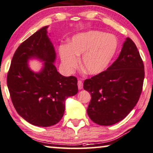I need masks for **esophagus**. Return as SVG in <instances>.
<instances>
[{
	"instance_id": "34e87169",
	"label": "esophagus",
	"mask_w": 153,
	"mask_h": 153,
	"mask_svg": "<svg viewBox=\"0 0 153 153\" xmlns=\"http://www.w3.org/2000/svg\"><path fill=\"white\" fill-rule=\"evenodd\" d=\"M77 86H78L79 90H81L83 88V83H82V82L81 80L77 81Z\"/></svg>"
}]
</instances>
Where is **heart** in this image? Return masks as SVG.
Returning <instances> with one entry per match:
<instances>
[{
  "mask_svg": "<svg viewBox=\"0 0 153 153\" xmlns=\"http://www.w3.org/2000/svg\"><path fill=\"white\" fill-rule=\"evenodd\" d=\"M112 38L115 40L114 45ZM117 45V41L113 35L91 30L72 37L67 46H60L59 54L68 71L72 72L78 66V57L82 55V67L84 71L89 75H97L110 64Z\"/></svg>",
  "mask_w": 153,
  "mask_h": 153,
  "instance_id": "b5f03b06",
  "label": "heart"
}]
</instances>
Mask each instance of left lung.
Here are the masks:
<instances>
[{
  "instance_id": "obj_1",
  "label": "left lung",
  "mask_w": 153,
  "mask_h": 153,
  "mask_svg": "<svg viewBox=\"0 0 153 153\" xmlns=\"http://www.w3.org/2000/svg\"><path fill=\"white\" fill-rule=\"evenodd\" d=\"M144 66L136 45L126 39L118 59L107 70L84 82L91 94L87 113L99 125L116 124L129 114L141 94Z\"/></svg>"
}]
</instances>
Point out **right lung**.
<instances>
[{"label": "right lung", "mask_w": 153, "mask_h": 153, "mask_svg": "<svg viewBox=\"0 0 153 153\" xmlns=\"http://www.w3.org/2000/svg\"><path fill=\"white\" fill-rule=\"evenodd\" d=\"M44 26L20 45L7 74V86L14 108L24 120L38 127H50L63 116L65 100L78 92L76 77H65L53 64L56 52ZM45 61L43 69L33 72L27 60Z\"/></svg>", "instance_id": "obj_1"}]
</instances>
